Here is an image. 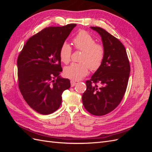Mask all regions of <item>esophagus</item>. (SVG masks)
I'll return each mask as SVG.
<instances>
[{
    "label": "esophagus",
    "mask_w": 152,
    "mask_h": 152,
    "mask_svg": "<svg viewBox=\"0 0 152 152\" xmlns=\"http://www.w3.org/2000/svg\"><path fill=\"white\" fill-rule=\"evenodd\" d=\"M70 83H71V86L73 87L77 84V82L75 81H74V80H71L70 81Z\"/></svg>",
    "instance_id": "34e87169"
}]
</instances>
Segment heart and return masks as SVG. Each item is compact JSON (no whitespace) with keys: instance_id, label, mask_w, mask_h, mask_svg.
Segmentation results:
<instances>
[{"instance_id":"obj_1","label":"heart","mask_w":152,"mask_h":152,"mask_svg":"<svg viewBox=\"0 0 152 152\" xmlns=\"http://www.w3.org/2000/svg\"><path fill=\"white\" fill-rule=\"evenodd\" d=\"M76 49L83 51L80 61L73 63L64 69V75L68 79L79 80L87 75L89 68L96 71L101 66L104 56V49L102 45L96 44L94 39L86 31H80L73 39ZM72 48L67 42H64L59 50L61 60L65 63L70 61Z\"/></svg>"}]
</instances>
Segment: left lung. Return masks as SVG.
I'll return each instance as SVG.
<instances>
[{"instance_id": "obj_1", "label": "left lung", "mask_w": 152, "mask_h": 152, "mask_svg": "<svg viewBox=\"0 0 152 152\" xmlns=\"http://www.w3.org/2000/svg\"><path fill=\"white\" fill-rule=\"evenodd\" d=\"M91 28L102 37L104 56L101 66L86 82L87 89L82 99L87 112L102 116L120 104L127 89L130 64L120 40L100 27L91 26Z\"/></svg>"}]
</instances>
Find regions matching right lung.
Returning a JSON list of instances; mask_svg holds the SVG:
<instances>
[{
	"mask_svg": "<svg viewBox=\"0 0 152 152\" xmlns=\"http://www.w3.org/2000/svg\"><path fill=\"white\" fill-rule=\"evenodd\" d=\"M76 25L43 29L28 40L18 56L19 89L27 104L40 114L56 111L63 92L70 87V80L59 75L63 70L59 50Z\"/></svg>",
	"mask_w": 152,
	"mask_h": 152,
	"instance_id": "obj_1",
	"label": "right lung"
}]
</instances>
